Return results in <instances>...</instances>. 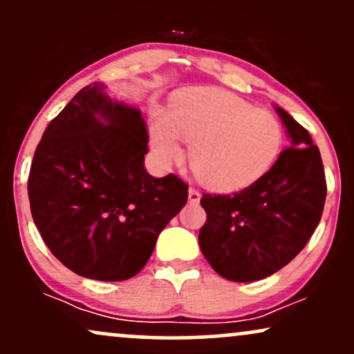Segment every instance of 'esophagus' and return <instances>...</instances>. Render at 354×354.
Segmentation results:
<instances>
[{
  "label": "esophagus",
  "instance_id": "esophagus-1",
  "mask_svg": "<svg viewBox=\"0 0 354 354\" xmlns=\"http://www.w3.org/2000/svg\"><path fill=\"white\" fill-rule=\"evenodd\" d=\"M188 198H189V203H193V205H198V203H200V200H201V193L198 189L189 188Z\"/></svg>",
  "mask_w": 354,
  "mask_h": 354
}]
</instances>
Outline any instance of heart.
Wrapping results in <instances>:
<instances>
[{
    "instance_id": "obj_1",
    "label": "heart",
    "mask_w": 354,
    "mask_h": 354,
    "mask_svg": "<svg viewBox=\"0 0 354 354\" xmlns=\"http://www.w3.org/2000/svg\"><path fill=\"white\" fill-rule=\"evenodd\" d=\"M206 186L221 193L250 188L271 171L284 143L278 118L223 89L185 91L174 100L169 118L151 124V148L158 165L183 160Z\"/></svg>"
}]
</instances>
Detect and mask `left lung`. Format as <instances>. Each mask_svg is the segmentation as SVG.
Masks as SVG:
<instances>
[{"instance_id": "8db88e82", "label": "left lung", "mask_w": 354, "mask_h": 354, "mask_svg": "<svg viewBox=\"0 0 354 354\" xmlns=\"http://www.w3.org/2000/svg\"><path fill=\"white\" fill-rule=\"evenodd\" d=\"M291 138L271 171L250 188L201 198L206 223L198 234L201 253L231 281L268 278L310 241L326 200L318 146L295 118L276 106Z\"/></svg>"}]
</instances>
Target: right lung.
Wrapping results in <instances>:
<instances>
[{"mask_svg": "<svg viewBox=\"0 0 354 354\" xmlns=\"http://www.w3.org/2000/svg\"><path fill=\"white\" fill-rule=\"evenodd\" d=\"M146 153L141 111L109 100L100 83L80 89L44 129L28 178L31 214L51 253L76 274L133 278L188 201L176 174H148Z\"/></svg>", "mask_w": 354, "mask_h": 354, "instance_id": "right-lung-1", "label": "right lung"}]
</instances>
